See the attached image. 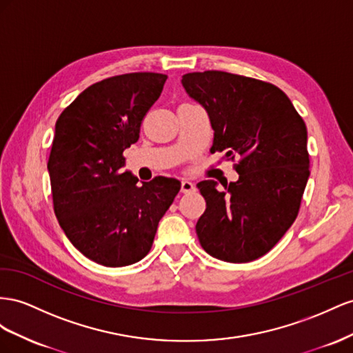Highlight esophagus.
Masks as SVG:
<instances>
[{"label":"esophagus","mask_w":353,"mask_h":353,"mask_svg":"<svg viewBox=\"0 0 353 353\" xmlns=\"http://www.w3.org/2000/svg\"><path fill=\"white\" fill-rule=\"evenodd\" d=\"M195 190V185L190 182V180H182V192L183 194H190Z\"/></svg>","instance_id":"1"}]
</instances>
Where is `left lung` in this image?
I'll list each match as a JSON object with an SVG mask.
<instances>
[{"mask_svg": "<svg viewBox=\"0 0 353 353\" xmlns=\"http://www.w3.org/2000/svg\"><path fill=\"white\" fill-rule=\"evenodd\" d=\"M188 94L207 110L214 130L210 152L235 161L236 182L196 188L205 211L196 223L210 256L247 263L265 256L296 220L309 179L307 130L283 90L223 70L183 75Z\"/></svg>", "mask_w": 353, "mask_h": 353, "instance_id": "left-lung-1", "label": "left lung"}]
</instances>
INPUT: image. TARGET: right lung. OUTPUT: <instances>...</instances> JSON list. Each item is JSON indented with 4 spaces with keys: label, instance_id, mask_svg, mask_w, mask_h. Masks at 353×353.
<instances>
[{
    "label": "right lung",
    "instance_id": "1",
    "mask_svg": "<svg viewBox=\"0 0 353 353\" xmlns=\"http://www.w3.org/2000/svg\"><path fill=\"white\" fill-rule=\"evenodd\" d=\"M167 75L132 72L85 88L56 121L47 168L53 208L68 239L90 260L121 268L142 260L161 217L180 190L177 179L139 180L121 167Z\"/></svg>",
    "mask_w": 353,
    "mask_h": 353
}]
</instances>
